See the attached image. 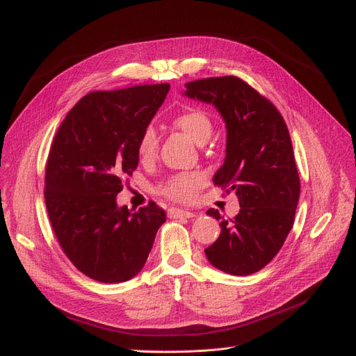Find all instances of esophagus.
<instances>
[{
	"mask_svg": "<svg viewBox=\"0 0 356 356\" xmlns=\"http://www.w3.org/2000/svg\"><path fill=\"white\" fill-rule=\"evenodd\" d=\"M168 215L169 218L172 220H178V218H193L196 217L195 212H190V211H186V209H178V208H170L168 211Z\"/></svg>",
	"mask_w": 356,
	"mask_h": 356,
	"instance_id": "1",
	"label": "esophagus"
}]
</instances>
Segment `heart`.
Returning a JSON list of instances; mask_svg holds the SVG:
<instances>
[{"label":"heart","mask_w":356,"mask_h":356,"mask_svg":"<svg viewBox=\"0 0 356 356\" xmlns=\"http://www.w3.org/2000/svg\"><path fill=\"white\" fill-rule=\"evenodd\" d=\"M172 123L199 145L207 144L213 132V124L209 115L200 110L181 113ZM136 152L143 161H152L156 159L159 152V136L153 126H147L143 131L138 139ZM203 184L204 178L199 172H182V174H177L161 182L159 186V193L172 200L190 202L197 196Z\"/></svg>","instance_id":"heart-1"}]
</instances>
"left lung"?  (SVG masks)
<instances>
[{"instance_id": "8db88e82", "label": "left lung", "mask_w": 356, "mask_h": 356, "mask_svg": "<svg viewBox=\"0 0 356 356\" xmlns=\"http://www.w3.org/2000/svg\"><path fill=\"white\" fill-rule=\"evenodd\" d=\"M184 95L212 104L227 131L225 159L213 184L234 191L241 211L220 221V238L204 250L221 272L248 276L270 263L293 229L300 179L293 144L276 106L238 77L190 81Z\"/></svg>"}]
</instances>
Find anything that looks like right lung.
Wrapping results in <instances>:
<instances>
[{
	"instance_id": "1",
	"label": "right lung",
	"mask_w": 356,
	"mask_h": 356,
	"mask_svg": "<svg viewBox=\"0 0 356 356\" xmlns=\"http://www.w3.org/2000/svg\"><path fill=\"white\" fill-rule=\"evenodd\" d=\"M169 88L163 83L88 93L53 139L44 190L51 227L71 263L98 282H126L141 272L166 221L154 202L132 212L115 197L122 179L138 166V139Z\"/></svg>"
}]
</instances>
